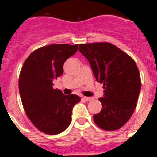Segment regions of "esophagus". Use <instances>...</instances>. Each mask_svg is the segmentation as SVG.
<instances>
[{
  "instance_id": "esophagus-1",
  "label": "esophagus",
  "mask_w": 157,
  "mask_h": 157,
  "mask_svg": "<svg viewBox=\"0 0 157 157\" xmlns=\"http://www.w3.org/2000/svg\"><path fill=\"white\" fill-rule=\"evenodd\" d=\"M83 99L84 100H86V101H92L93 99H94V98H90V97H83Z\"/></svg>"
}]
</instances>
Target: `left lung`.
I'll return each instance as SVG.
<instances>
[{"instance_id":"obj_1","label":"left lung","mask_w":157,"mask_h":157,"mask_svg":"<svg viewBox=\"0 0 157 157\" xmlns=\"http://www.w3.org/2000/svg\"><path fill=\"white\" fill-rule=\"evenodd\" d=\"M79 52L90 64L96 80L104 84L102 109L94 116L105 130L123 127L131 117L141 90L139 71L129 55L108 42L80 44Z\"/></svg>"}]
</instances>
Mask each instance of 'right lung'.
Here are the masks:
<instances>
[{
    "mask_svg": "<svg viewBox=\"0 0 157 157\" xmlns=\"http://www.w3.org/2000/svg\"><path fill=\"white\" fill-rule=\"evenodd\" d=\"M78 45L53 44L34 51L25 60L19 78V90L25 112L43 133L57 134L70 125L72 109L81 98L64 95L53 89L61 76L63 63L78 50Z\"/></svg>",
    "mask_w": 157,
    "mask_h": 157,
    "instance_id": "add662e5",
    "label": "right lung"
}]
</instances>
